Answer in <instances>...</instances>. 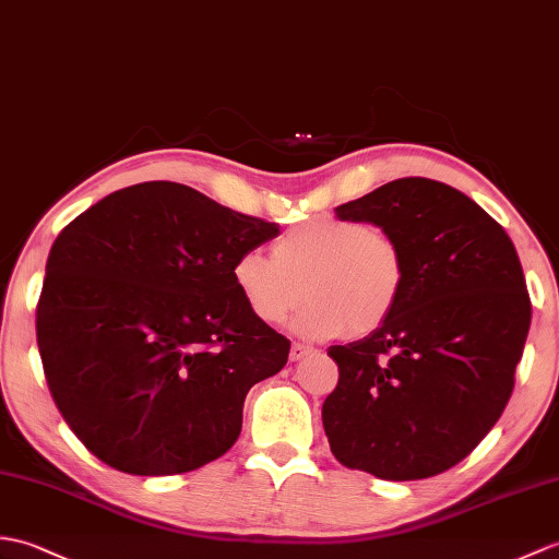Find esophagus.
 <instances>
[{
	"mask_svg": "<svg viewBox=\"0 0 559 559\" xmlns=\"http://www.w3.org/2000/svg\"><path fill=\"white\" fill-rule=\"evenodd\" d=\"M311 353H314V347L302 345V343H293V347H290V361H300V359H305Z\"/></svg>",
	"mask_w": 559,
	"mask_h": 559,
	"instance_id": "esophagus-1",
	"label": "esophagus"
}]
</instances>
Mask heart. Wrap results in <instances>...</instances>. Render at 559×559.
I'll list each match as a JSON object with an SVG mask.
<instances>
[{
	"instance_id": "1",
	"label": "heart",
	"mask_w": 559,
	"mask_h": 559,
	"mask_svg": "<svg viewBox=\"0 0 559 559\" xmlns=\"http://www.w3.org/2000/svg\"><path fill=\"white\" fill-rule=\"evenodd\" d=\"M233 283L252 317L278 326L302 302L295 331L331 341L361 338L395 314L407 288V259L391 230L361 218L317 216L262 250L242 252Z\"/></svg>"
}]
</instances>
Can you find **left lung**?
<instances>
[{
	"label": "left lung",
	"instance_id": "8db88e82",
	"mask_svg": "<svg viewBox=\"0 0 559 559\" xmlns=\"http://www.w3.org/2000/svg\"><path fill=\"white\" fill-rule=\"evenodd\" d=\"M335 216L391 230L407 288L379 331L329 347L338 365L321 409L331 452L385 481L448 472L481 443L514 391L531 326L514 245L464 192L419 176L335 206Z\"/></svg>",
	"mask_w": 559,
	"mask_h": 559
}]
</instances>
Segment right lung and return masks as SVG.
I'll list each match as a JSON object with an SVG mask.
<instances>
[{
	"mask_svg": "<svg viewBox=\"0 0 559 559\" xmlns=\"http://www.w3.org/2000/svg\"><path fill=\"white\" fill-rule=\"evenodd\" d=\"M278 224L171 180L116 190L59 233L35 311L45 379L97 460L135 476L200 469L242 428L290 341L252 317L236 259Z\"/></svg>",
	"mask_w": 559,
	"mask_h": 559,
	"instance_id": "obj_1",
	"label": "right lung"
}]
</instances>
